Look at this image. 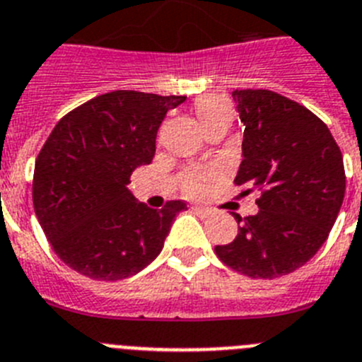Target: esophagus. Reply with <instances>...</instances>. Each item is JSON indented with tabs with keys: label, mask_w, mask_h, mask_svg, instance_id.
<instances>
[{
	"label": "esophagus",
	"mask_w": 362,
	"mask_h": 362,
	"mask_svg": "<svg viewBox=\"0 0 362 362\" xmlns=\"http://www.w3.org/2000/svg\"><path fill=\"white\" fill-rule=\"evenodd\" d=\"M193 209H194V213L200 214V216H204V218H207L213 214V209H209V207H204V205H194Z\"/></svg>",
	"instance_id": "1"
}]
</instances>
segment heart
<instances>
[{"label":"heart","mask_w":362,"mask_h":362,"mask_svg":"<svg viewBox=\"0 0 362 362\" xmlns=\"http://www.w3.org/2000/svg\"><path fill=\"white\" fill-rule=\"evenodd\" d=\"M194 112H197L198 120H200L202 128L205 133L213 132V129H227L233 122V108L223 97L218 95H204L194 100ZM204 173H194L189 178L187 189L191 193H197L202 187Z\"/></svg>","instance_id":"1"}]
</instances>
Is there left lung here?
Listing matches in <instances>:
<instances>
[{
  "label": "left lung",
  "mask_w": 362,
  "mask_h": 362,
  "mask_svg": "<svg viewBox=\"0 0 362 362\" xmlns=\"http://www.w3.org/2000/svg\"><path fill=\"white\" fill-rule=\"evenodd\" d=\"M233 99L245 126L234 184L258 187L262 197L258 214H234L238 236L214 250L236 272L274 279L327 242L346 187L343 155L327 124L301 104L270 90H234Z\"/></svg>",
  "instance_id": "1"
}]
</instances>
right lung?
Returning a JSON list of instances; mask_svg holds the SVG:
<instances>
[{"label":"right lung","instance_id":"1","mask_svg":"<svg viewBox=\"0 0 362 362\" xmlns=\"http://www.w3.org/2000/svg\"><path fill=\"white\" fill-rule=\"evenodd\" d=\"M184 100L117 90L81 104L52 129L35 158L32 200L52 249L70 269L117 281L160 254L187 205L171 200L151 209L128 184L139 165L151 164L165 113Z\"/></svg>","mask_w":362,"mask_h":362}]
</instances>
